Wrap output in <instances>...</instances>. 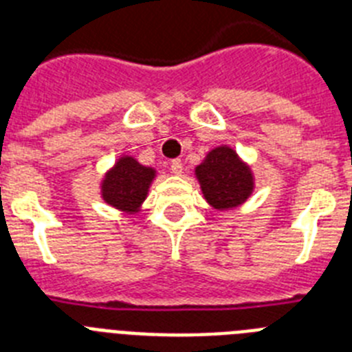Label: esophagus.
<instances>
[{
	"mask_svg": "<svg viewBox=\"0 0 352 352\" xmlns=\"http://www.w3.org/2000/svg\"><path fill=\"white\" fill-rule=\"evenodd\" d=\"M170 173H173V174H182L183 173L182 160H173V162H170Z\"/></svg>",
	"mask_w": 352,
	"mask_h": 352,
	"instance_id": "esophagus-1",
	"label": "esophagus"
}]
</instances>
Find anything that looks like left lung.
<instances>
[{
    "instance_id": "obj_1",
    "label": "left lung",
    "mask_w": 352,
    "mask_h": 352,
    "mask_svg": "<svg viewBox=\"0 0 352 352\" xmlns=\"http://www.w3.org/2000/svg\"><path fill=\"white\" fill-rule=\"evenodd\" d=\"M204 199L214 210H231L243 204L254 190L250 167L239 160L229 146L211 149L201 166L195 167Z\"/></svg>"
}]
</instances>
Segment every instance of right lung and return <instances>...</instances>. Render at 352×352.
<instances>
[{
  "mask_svg": "<svg viewBox=\"0 0 352 352\" xmlns=\"http://www.w3.org/2000/svg\"><path fill=\"white\" fill-rule=\"evenodd\" d=\"M155 178V169L141 166L135 158L121 157L102 182V197L107 204L125 213H138L148 188Z\"/></svg>",
  "mask_w": 352,
  "mask_h": 352,
  "instance_id": "obj_1",
  "label": "right lung"
}]
</instances>
